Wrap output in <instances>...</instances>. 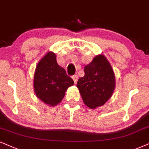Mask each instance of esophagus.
<instances>
[{"instance_id":"esophagus-1","label":"esophagus","mask_w":149,"mask_h":149,"mask_svg":"<svg viewBox=\"0 0 149 149\" xmlns=\"http://www.w3.org/2000/svg\"><path fill=\"white\" fill-rule=\"evenodd\" d=\"M72 79L74 81V83L76 84L77 82V81H78V76H77V75H74V76H72Z\"/></svg>"}]
</instances>
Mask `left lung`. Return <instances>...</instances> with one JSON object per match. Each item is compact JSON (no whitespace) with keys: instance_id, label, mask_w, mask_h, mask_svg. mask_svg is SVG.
<instances>
[{"instance_id":"left-lung-1","label":"left lung","mask_w":149,"mask_h":149,"mask_svg":"<svg viewBox=\"0 0 149 149\" xmlns=\"http://www.w3.org/2000/svg\"><path fill=\"white\" fill-rule=\"evenodd\" d=\"M84 104L95 109L104 105L116 88V77L111 65L103 54H99L84 67V76L77 82Z\"/></svg>"}]
</instances>
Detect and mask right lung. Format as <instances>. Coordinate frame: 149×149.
<instances>
[{
  "label": "right lung",
  "instance_id": "add662e5",
  "mask_svg": "<svg viewBox=\"0 0 149 149\" xmlns=\"http://www.w3.org/2000/svg\"><path fill=\"white\" fill-rule=\"evenodd\" d=\"M74 82L58 65L56 55L49 52L40 60L33 76V90L38 99L54 107L63 100L65 92Z\"/></svg>",
  "mask_w": 149,
  "mask_h": 149
}]
</instances>
